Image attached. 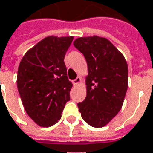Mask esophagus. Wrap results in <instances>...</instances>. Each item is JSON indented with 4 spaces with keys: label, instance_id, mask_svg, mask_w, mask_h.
<instances>
[{
    "label": "esophagus",
    "instance_id": "34e87169",
    "mask_svg": "<svg viewBox=\"0 0 153 153\" xmlns=\"http://www.w3.org/2000/svg\"><path fill=\"white\" fill-rule=\"evenodd\" d=\"M81 77H77L76 79L74 80H73V84L74 85H78V84H79L80 83H81Z\"/></svg>",
    "mask_w": 153,
    "mask_h": 153
}]
</instances>
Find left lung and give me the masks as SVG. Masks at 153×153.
Segmentation results:
<instances>
[{
	"label": "left lung",
	"mask_w": 153,
	"mask_h": 153,
	"mask_svg": "<svg viewBox=\"0 0 153 153\" xmlns=\"http://www.w3.org/2000/svg\"><path fill=\"white\" fill-rule=\"evenodd\" d=\"M74 45L88 65L87 95L78 103L84 121L94 128L104 127L120 111L128 86L124 56L106 38L79 37Z\"/></svg>",
	"instance_id": "1"
}]
</instances>
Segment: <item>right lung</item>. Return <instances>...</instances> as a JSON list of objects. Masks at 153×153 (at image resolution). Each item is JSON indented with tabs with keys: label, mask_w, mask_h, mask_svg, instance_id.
<instances>
[{
	"label": "right lung",
	"mask_w": 153,
	"mask_h": 153,
	"mask_svg": "<svg viewBox=\"0 0 153 153\" xmlns=\"http://www.w3.org/2000/svg\"><path fill=\"white\" fill-rule=\"evenodd\" d=\"M73 36H48L30 49L21 59L17 88L25 112L40 127L60 119L73 86L67 76L65 56Z\"/></svg>",
	"instance_id": "1"
}]
</instances>
